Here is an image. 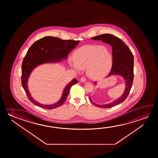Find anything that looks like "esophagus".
Segmentation results:
<instances>
[{
    "instance_id": "1",
    "label": "esophagus",
    "mask_w": 158,
    "mask_h": 158,
    "mask_svg": "<svg viewBox=\"0 0 158 158\" xmlns=\"http://www.w3.org/2000/svg\"><path fill=\"white\" fill-rule=\"evenodd\" d=\"M86 79L85 77H82L80 79V81L82 82V83H85V82H86Z\"/></svg>"
}]
</instances>
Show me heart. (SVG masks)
<instances>
[{
  "mask_svg": "<svg viewBox=\"0 0 158 158\" xmlns=\"http://www.w3.org/2000/svg\"><path fill=\"white\" fill-rule=\"evenodd\" d=\"M75 61L70 60V66L75 69L89 68L92 78L102 77L109 72L112 64V56L105 48L101 46L83 47L75 52Z\"/></svg>",
  "mask_w": 158,
  "mask_h": 158,
  "instance_id": "heart-1",
  "label": "heart"
}]
</instances>
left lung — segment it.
<instances>
[{
    "instance_id": "left-lung-1",
    "label": "left lung",
    "mask_w": 158,
    "mask_h": 158,
    "mask_svg": "<svg viewBox=\"0 0 158 158\" xmlns=\"http://www.w3.org/2000/svg\"><path fill=\"white\" fill-rule=\"evenodd\" d=\"M95 40H102L112 47L113 64L111 70L108 77L112 75L122 76L125 82V89L123 95L112 102L106 105H97L90 98L91 102L95 106L104 108H108L119 105L126 100L131 90L134 80V56L129 47L124 41L113 35L104 34L93 37ZM95 85L97 82L95 81Z\"/></svg>"
}]
</instances>
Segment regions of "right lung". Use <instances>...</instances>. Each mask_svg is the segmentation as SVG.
<instances>
[{"mask_svg":"<svg viewBox=\"0 0 158 158\" xmlns=\"http://www.w3.org/2000/svg\"><path fill=\"white\" fill-rule=\"evenodd\" d=\"M79 43V41L73 40H66L57 37L45 36L35 41L29 48L22 62L21 82L27 97L34 105L42 108L52 109L61 106L65 102L70 88L78 83L76 79L66 85L60 100L51 105H43L34 100L28 90V80L32 71L39 65L44 63H58L67 59L68 53L78 45Z\"/></svg>","mask_w":158,"mask_h":158,"instance_id":"1","label":"right lung"}]
</instances>
